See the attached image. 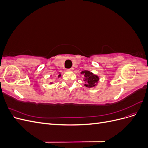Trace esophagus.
Segmentation results:
<instances>
[{
  "mask_svg": "<svg viewBox=\"0 0 148 148\" xmlns=\"http://www.w3.org/2000/svg\"><path fill=\"white\" fill-rule=\"evenodd\" d=\"M69 70H70V71H73V68H71V69H69Z\"/></svg>",
  "mask_w": 148,
  "mask_h": 148,
  "instance_id": "1",
  "label": "esophagus"
}]
</instances>
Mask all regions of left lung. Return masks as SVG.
<instances>
[{"mask_svg": "<svg viewBox=\"0 0 148 148\" xmlns=\"http://www.w3.org/2000/svg\"><path fill=\"white\" fill-rule=\"evenodd\" d=\"M82 73L84 75V77H86L84 81H87V84H84V86L88 88H92L96 86V83L99 80V77L97 75H93L92 73H91L89 71H83Z\"/></svg>", "mask_w": 148, "mask_h": 148, "instance_id": "8db88e82", "label": "left lung"}]
</instances>
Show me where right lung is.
<instances>
[{"label": "right lung", "mask_w": 148, "mask_h": 148, "mask_svg": "<svg viewBox=\"0 0 148 148\" xmlns=\"http://www.w3.org/2000/svg\"><path fill=\"white\" fill-rule=\"evenodd\" d=\"M60 76H61V75H60H60H59V76H58V77H60Z\"/></svg>", "instance_id": "obj_1"}]
</instances>
